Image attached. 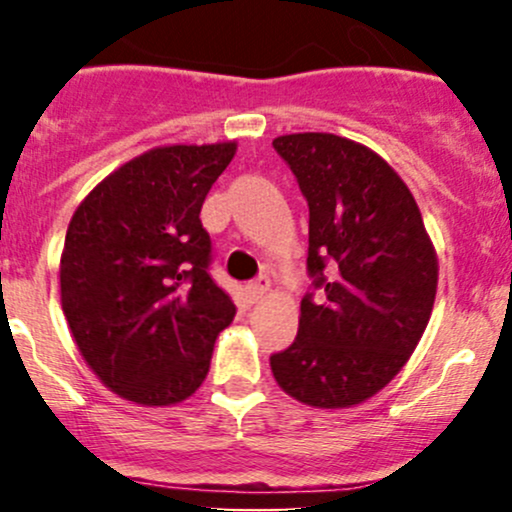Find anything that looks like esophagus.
<instances>
[{
    "mask_svg": "<svg viewBox=\"0 0 512 512\" xmlns=\"http://www.w3.org/2000/svg\"><path fill=\"white\" fill-rule=\"evenodd\" d=\"M267 291H269V279L267 276H260V279L250 281V284L245 286V298H248L250 303H257V301H262L264 293Z\"/></svg>",
    "mask_w": 512,
    "mask_h": 512,
    "instance_id": "obj_1",
    "label": "esophagus"
}]
</instances>
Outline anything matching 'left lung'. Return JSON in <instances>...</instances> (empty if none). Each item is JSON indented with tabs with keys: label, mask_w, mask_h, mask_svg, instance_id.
I'll use <instances>...</instances> for the list:
<instances>
[{
	"label": "left lung",
	"mask_w": 512,
	"mask_h": 512,
	"mask_svg": "<svg viewBox=\"0 0 512 512\" xmlns=\"http://www.w3.org/2000/svg\"><path fill=\"white\" fill-rule=\"evenodd\" d=\"M272 146L308 202V274L298 334L269 356L276 383L317 409L361 404L424 334L438 260L409 187L368 146L325 132Z\"/></svg>",
	"instance_id": "left-lung-1"
}]
</instances>
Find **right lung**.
<instances>
[{
    "label": "right lung",
    "instance_id": "right-lung-1",
    "mask_svg": "<svg viewBox=\"0 0 512 512\" xmlns=\"http://www.w3.org/2000/svg\"><path fill=\"white\" fill-rule=\"evenodd\" d=\"M236 142L161 146L110 173L69 221L62 310L105 387L144 407L182 402L204 383L236 305L211 279L204 197Z\"/></svg>",
    "mask_w": 512,
    "mask_h": 512
}]
</instances>
